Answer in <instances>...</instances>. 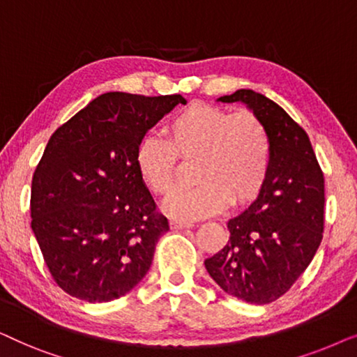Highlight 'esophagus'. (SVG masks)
Segmentation results:
<instances>
[{"mask_svg": "<svg viewBox=\"0 0 357 357\" xmlns=\"http://www.w3.org/2000/svg\"><path fill=\"white\" fill-rule=\"evenodd\" d=\"M170 227L172 229H188V227H193V222L190 221H180V219H175V221L170 222Z\"/></svg>", "mask_w": 357, "mask_h": 357, "instance_id": "34e87169", "label": "esophagus"}]
</instances>
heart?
I'll use <instances>...</instances> for the list:
<instances>
[{"label":"heart","mask_w":357,"mask_h":357,"mask_svg":"<svg viewBox=\"0 0 357 357\" xmlns=\"http://www.w3.org/2000/svg\"><path fill=\"white\" fill-rule=\"evenodd\" d=\"M167 139L148 135L136 149V167L158 195L172 192L178 158L193 165L198 183L180 188L164 203L177 219H199L221 211L231 202H247L265 182L270 165V136L263 121L248 112L231 115L218 107L193 104L172 116Z\"/></svg>","instance_id":"b5f03b06"}]
</instances>
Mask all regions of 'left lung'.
I'll use <instances>...</instances> for the list:
<instances>
[{"label": "left lung", "instance_id": "left-lung-1", "mask_svg": "<svg viewBox=\"0 0 357 357\" xmlns=\"http://www.w3.org/2000/svg\"><path fill=\"white\" fill-rule=\"evenodd\" d=\"M243 104L270 136V165L255 202L227 221L229 241L204 260L214 282L243 302L280 299L310 265L324 232L325 182L304 130L252 89L219 97Z\"/></svg>", "mask_w": 357, "mask_h": 357}]
</instances>
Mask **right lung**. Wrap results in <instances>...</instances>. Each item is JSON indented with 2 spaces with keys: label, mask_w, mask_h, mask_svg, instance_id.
<instances>
[{
  "label": "right lung",
  "mask_w": 357,
  "mask_h": 357,
  "mask_svg": "<svg viewBox=\"0 0 357 357\" xmlns=\"http://www.w3.org/2000/svg\"><path fill=\"white\" fill-rule=\"evenodd\" d=\"M187 104L180 94L107 92L61 125L32 177V232L53 280L87 302L125 296L169 231L136 167L146 133Z\"/></svg>",
  "instance_id": "obj_1"
}]
</instances>
